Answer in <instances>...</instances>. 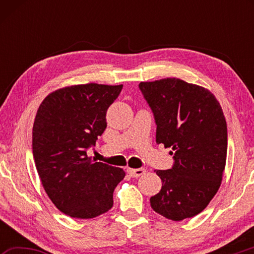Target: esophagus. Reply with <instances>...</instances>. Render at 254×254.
Instances as JSON below:
<instances>
[{
	"instance_id": "esophagus-1",
	"label": "esophagus",
	"mask_w": 254,
	"mask_h": 254,
	"mask_svg": "<svg viewBox=\"0 0 254 254\" xmlns=\"http://www.w3.org/2000/svg\"><path fill=\"white\" fill-rule=\"evenodd\" d=\"M145 170L144 168H137V169H131V168H128L127 169V173L130 174V176L131 177H133V178H137V177H140V176H142L143 174H145Z\"/></svg>"
}]
</instances>
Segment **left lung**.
Segmentation results:
<instances>
[{
  "label": "left lung",
  "instance_id": "left-lung-1",
  "mask_svg": "<svg viewBox=\"0 0 254 254\" xmlns=\"http://www.w3.org/2000/svg\"><path fill=\"white\" fill-rule=\"evenodd\" d=\"M153 112L156 142L171 148L175 163L157 170L161 190L150 198L163 217L183 221L199 214L221 186L227 153V127L220 103L208 89L179 78L141 81Z\"/></svg>",
  "mask_w": 254,
  "mask_h": 254
}]
</instances>
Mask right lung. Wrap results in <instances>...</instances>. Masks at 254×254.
<instances>
[{
  "mask_svg": "<svg viewBox=\"0 0 254 254\" xmlns=\"http://www.w3.org/2000/svg\"><path fill=\"white\" fill-rule=\"evenodd\" d=\"M123 85L89 83L50 93L39 106L32 128L34 163L47 195L60 212L93 218L113 206L122 168L87 157L106 128V111Z\"/></svg>",
  "mask_w": 254,
  "mask_h": 254,
  "instance_id": "right-lung-1",
  "label": "right lung"
}]
</instances>
